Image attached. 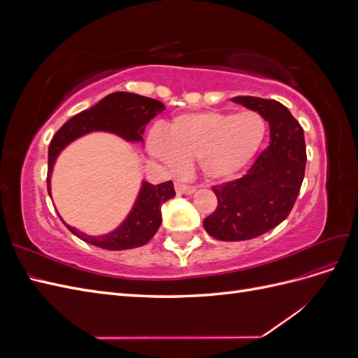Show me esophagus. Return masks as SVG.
Instances as JSON below:
<instances>
[{
  "mask_svg": "<svg viewBox=\"0 0 358 358\" xmlns=\"http://www.w3.org/2000/svg\"><path fill=\"white\" fill-rule=\"evenodd\" d=\"M175 188H176L178 194H192L194 191H196V187L187 185V183H182V182H176Z\"/></svg>",
  "mask_w": 358,
  "mask_h": 358,
  "instance_id": "1",
  "label": "esophagus"
}]
</instances>
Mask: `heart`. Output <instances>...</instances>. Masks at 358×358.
Listing matches in <instances>:
<instances>
[{"label": "heart", "instance_id": "1", "mask_svg": "<svg viewBox=\"0 0 358 358\" xmlns=\"http://www.w3.org/2000/svg\"><path fill=\"white\" fill-rule=\"evenodd\" d=\"M264 136L266 122L257 112L230 115L208 110L175 117L167 134L154 129L148 145L150 152L171 169H179L182 161H199L206 178L225 180L254 158Z\"/></svg>", "mask_w": 358, "mask_h": 358}]
</instances>
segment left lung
<instances>
[{
  "instance_id": "8db88e82",
  "label": "left lung",
  "mask_w": 358,
  "mask_h": 358,
  "mask_svg": "<svg viewBox=\"0 0 358 358\" xmlns=\"http://www.w3.org/2000/svg\"><path fill=\"white\" fill-rule=\"evenodd\" d=\"M268 122L270 143L239 179L213 185L216 209L204 230L224 242L249 241L282 222L294 206L305 178L303 128L284 104L258 96H234Z\"/></svg>"
}]
</instances>
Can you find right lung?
<instances>
[{"label":"right lung","instance_id":"right-lung-1","mask_svg":"<svg viewBox=\"0 0 358 358\" xmlns=\"http://www.w3.org/2000/svg\"><path fill=\"white\" fill-rule=\"evenodd\" d=\"M164 110V104L131 92H113L96 103L90 110H83L64 124L49 145L48 155V192L50 196V175L61 150L74 138L91 131H109L128 142H142L146 124ZM176 196L173 182L159 185L143 182L131 213L121 227L106 236H86L67 225V229L83 242L109 251H122L146 245L161 225V204Z\"/></svg>","mask_w":358,"mask_h":358}]
</instances>
